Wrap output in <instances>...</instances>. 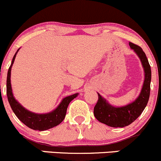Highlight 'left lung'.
I'll return each instance as SVG.
<instances>
[{"mask_svg": "<svg viewBox=\"0 0 161 161\" xmlns=\"http://www.w3.org/2000/svg\"><path fill=\"white\" fill-rule=\"evenodd\" d=\"M130 46L131 49L136 53L141 60L145 71V80L141 93L136 100L124 107L115 108L110 105L97 93L98 100L94 108V115L99 122L111 127L117 128L130 125L141 115L150 97L151 69L148 59L140 46L132 42H130Z\"/></svg>", "mask_w": 161, "mask_h": 161, "instance_id": "left-lung-1", "label": "left lung"}]
</instances>
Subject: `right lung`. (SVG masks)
I'll return each mask as SVG.
<instances>
[{"label":"right lung","mask_w":161,"mask_h":161,"mask_svg":"<svg viewBox=\"0 0 161 161\" xmlns=\"http://www.w3.org/2000/svg\"><path fill=\"white\" fill-rule=\"evenodd\" d=\"M16 53L13 57L12 62L8 69V76H7V96H8V102L11 105V109L15 114L16 116L19 118V120L30 129L35 130L43 131L53 128L54 126H56L63 122L66 116L67 109L69 102L77 97V94H72V95L63 99L62 102L59 104V105L53 112H50V113L41 114L40 115V114L32 113V112L26 110L14 99L12 91H11V69L12 64H14Z\"/></svg>","instance_id":"1"}]
</instances>
